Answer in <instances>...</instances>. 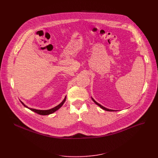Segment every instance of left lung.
<instances>
[{
  "label": "left lung",
  "instance_id": "left-lung-1",
  "mask_svg": "<svg viewBox=\"0 0 158 158\" xmlns=\"http://www.w3.org/2000/svg\"><path fill=\"white\" fill-rule=\"evenodd\" d=\"M92 100L94 101V102L97 105H98V106H100V107H101V108H102V109H103L104 110H106V111H114V110H109V109H107V108H106V107H104V106H101V104H99L98 103H97V102L94 100V98H92Z\"/></svg>",
  "mask_w": 158,
  "mask_h": 158
}]
</instances>
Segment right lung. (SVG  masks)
<instances>
[{"instance_id": "obj_1", "label": "right lung", "mask_w": 158, "mask_h": 158, "mask_svg": "<svg viewBox=\"0 0 158 158\" xmlns=\"http://www.w3.org/2000/svg\"><path fill=\"white\" fill-rule=\"evenodd\" d=\"M65 101H66V97H65V98H64V100L63 101V102H62L61 104H60L58 106H56L55 107H54V108L51 109V110H35V109L29 108V107H27L26 105L23 104V103L22 102H22V104L25 107H27V108H29L30 110H31V111H34V112H35V113H38V114H41V115H48V114H52V113H53L54 112H55L56 111H57V110H59V109L60 108V107L63 106V104L64 103Z\"/></svg>"}]
</instances>
